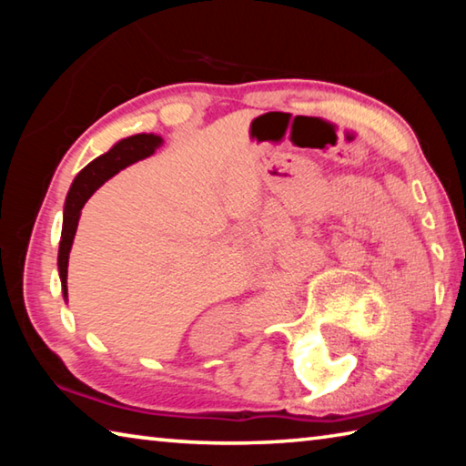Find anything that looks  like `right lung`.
<instances>
[{
    "label": "right lung",
    "instance_id": "add662e5",
    "mask_svg": "<svg viewBox=\"0 0 466 466\" xmlns=\"http://www.w3.org/2000/svg\"><path fill=\"white\" fill-rule=\"evenodd\" d=\"M164 146V139L156 133H137V136H129L116 141V144L108 149V152L100 154L98 157L84 167L77 177L74 178L72 187H69L66 197V208H63V226H61V240H59V255H57V267H59V279H61V291L63 298L67 299V263L69 252H72V244L76 238L77 222H80L84 203L90 199L96 188L113 178L116 172L131 167L139 160L152 156L157 147Z\"/></svg>",
    "mask_w": 466,
    "mask_h": 466
}]
</instances>
